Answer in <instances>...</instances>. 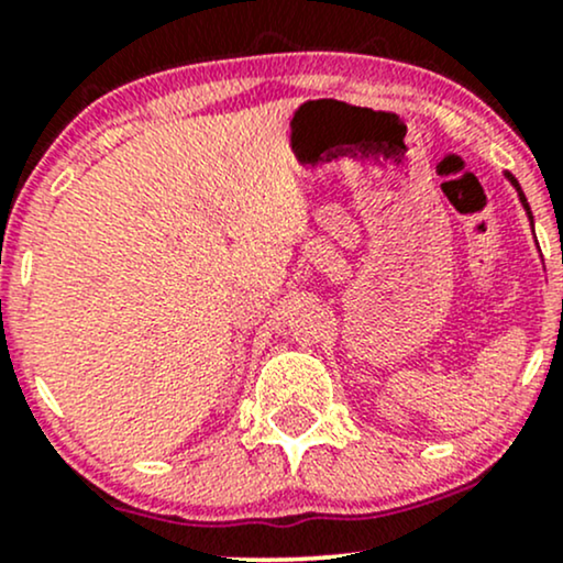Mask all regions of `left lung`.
Segmentation results:
<instances>
[{
  "instance_id": "8db88e82",
  "label": "left lung",
  "mask_w": 563,
  "mask_h": 563,
  "mask_svg": "<svg viewBox=\"0 0 563 563\" xmlns=\"http://www.w3.org/2000/svg\"><path fill=\"white\" fill-rule=\"evenodd\" d=\"M506 177H508V183L516 187V192H519V200H521V206H525V211H527V217H529V222H532V211H529V203H527V198H525V192H521V187H519V183H516V177L514 174H508L506 172ZM532 230H534V224H532Z\"/></svg>"
}]
</instances>
